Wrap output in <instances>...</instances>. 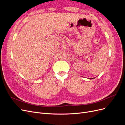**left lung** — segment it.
<instances>
[{
	"instance_id": "obj_1",
	"label": "left lung",
	"mask_w": 125,
	"mask_h": 125,
	"mask_svg": "<svg viewBox=\"0 0 125 125\" xmlns=\"http://www.w3.org/2000/svg\"><path fill=\"white\" fill-rule=\"evenodd\" d=\"M93 79V78H91H91H90V79Z\"/></svg>"
}]
</instances>
